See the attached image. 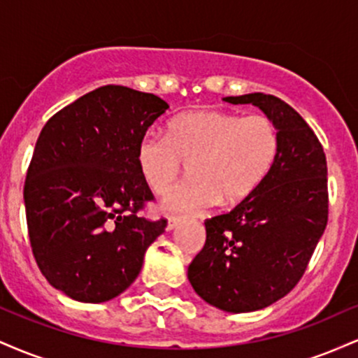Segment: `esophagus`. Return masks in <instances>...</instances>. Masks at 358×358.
<instances>
[{"label":"esophagus","mask_w":358,"mask_h":358,"mask_svg":"<svg viewBox=\"0 0 358 358\" xmlns=\"http://www.w3.org/2000/svg\"><path fill=\"white\" fill-rule=\"evenodd\" d=\"M180 222H182V219H180V217H168L166 229H168V231H173V229L180 224Z\"/></svg>","instance_id":"esophagus-1"}]
</instances>
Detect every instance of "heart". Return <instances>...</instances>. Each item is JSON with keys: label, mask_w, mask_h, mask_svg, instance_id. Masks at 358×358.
<instances>
[{"label": "heart", "mask_w": 358, "mask_h": 358, "mask_svg": "<svg viewBox=\"0 0 358 358\" xmlns=\"http://www.w3.org/2000/svg\"><path fill=\"white\" fill-rule=\"evenodd\" d=\"M278 150V129L268 116L202 109L173 119L170 133H143L136 162L156 193H165L190 162L192 176L171 188L163 205L171 212H202L220 199H248L269 173Z\"/></svg>", "instance_id": "heart-1"}]
</instances>
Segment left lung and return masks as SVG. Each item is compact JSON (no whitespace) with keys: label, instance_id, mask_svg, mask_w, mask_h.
Returning a JSON list of instances; mask_svg holds the SVG:
<instances>
[{"label":"left lung","instance_id":"1","mask_svg":"<svg viewBox=\"0 0 358 358\" xmlns=\"http://www.w3.org/2000/svg\"><path fill=\"white\" fill-rule=\"evenodd\" d=\"M224 101L261 109L276 126L279 150L248 199L205 220L207 239L188 281L208 305L248 313L286 296L305 274L328 222L327 158L313 129L279 97L254 92Z\"/></svg>","mask_w":358,"mask_h":358}]
</instances>
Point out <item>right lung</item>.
<instances>
[{
	"mask_svg": "<svg viewBox=\"0 0 358 358\" xmlns=\"http://www.w3.org/2000/svg\"><path fill=\"white\" fill-rule=\"evenodd\" d=\"M168 108L155 94L104 85L53 114L36 139L23 188L28 236L45 279L69 298H116L165 232V219L138 213L155 196L136 146Z\"/></svg>",
	"mask_w": 358,
	"mask_h": 358,
	"instance_id": "1",
	"label": "right lung"
}]
</instances>
